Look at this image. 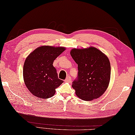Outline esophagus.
<instances>
[{
	"label": "esophagus",
	"instance_id": "34e87169",
	"mask_svg": "<svg viewBox=\"0 0 135 135\" xmlns=\"http://www.w3.org/2000/svg\"><path fill=\"white\" fill-rule=\"evenodd\" d=\"M71 81V78L70 76H68L67 78H66V79H65V82H70Z\"/></svg>",
	"mask_w": 135,
	"mask_h": 135
}]
</instances>
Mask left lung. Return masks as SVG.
Masks as SVG:
<instances>
[{
	"label": "left lung",
	"mask_w": 135,
	"mask_h": 135,
	"mask_svg": "<svg viewBox=\"0 0 135 135\" xmlns=\"http://www.w3.org/2000/svg\"><path fill=\"white\" fill-rule=\"evenodd\" d=\"M70 54L78 64V76L72 85L76 96L85 101L99 98L110 82L111 66L108 57L94 47L73 49Z\"/></svg>",
	"instance_id": "8db88e82"
}]
</instances>
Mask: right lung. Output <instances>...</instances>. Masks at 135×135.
I'll return each mask as SVG.
<instances>
[{
  "instance_id": "right-lung-1",
  "label": "right lung",
  "mask_w": 135,
  "mask_h": 135,
  "mask_svg": "<svg viewBox=\"0 0 135 135\" xmlns=\"http://www.w3.org/2000/svg\"><path fill=\"white\" fill-rule=\"evenodd\" d=\"M65 50L64 47L43 46L27 57L23 67L24 81L28 89L35 96L42 99L52 97L56 89L64 82L58 78L53 64Z\"/></svg>"
}]
</instances>
